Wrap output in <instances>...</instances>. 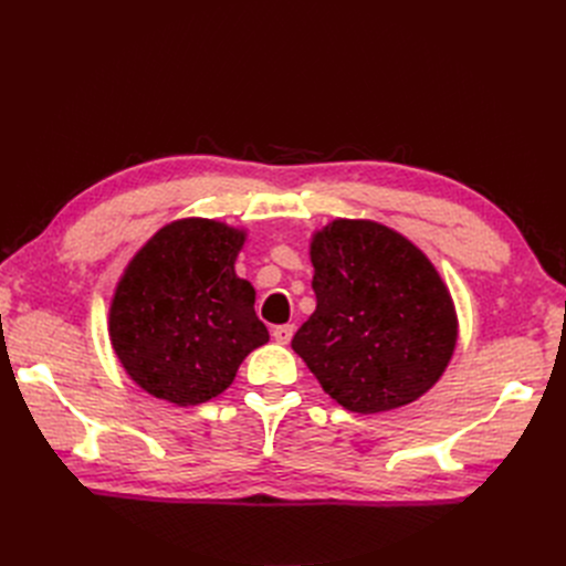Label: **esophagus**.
I'll return each mask as SVG.
<instances>
[{
	"mask_svg": "<svg viewBox=\"0 0 566 566\" xmlns=\"http://www.w3.org/2000/svg\"><path fill=\"white\" fill-rule=\"evenodd\" d=\"M293 333H295V325H277V328H273V337H275V342L277 344H289L291 342V337H293Z\"/></svg>",
	"mask_w": 566,
	"mask_h": 566,
	"instance_id": "esophagus-1",
	"label": "esophagus"
}]
</instances>
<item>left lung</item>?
Listing matches in <instances>:
<instances>
[{"label":"left lung","instance_id":"left-lung-1","mask_svg":"<svg viewBox=\"0 0 566 566\" xmlns=\"http://www.w3.org/2000/svg\"><path fill=\"white\" fill-rule=\"evenodd\" d=\"M316 310L293 335L325 395L371 415L429 392L459 337L452 295L422 250L371 220L314 233Z\"/></svg>","mask_w":566,"mask_h":566}]
</instances>
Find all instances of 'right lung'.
<instances>
[{
  "mask_svg": "<svg viewBox=\"0 0 566 566\" xmlns=\"http://www.w3.org/2000/svg\"><path fill=\"white\" fill-rule=\"evenodd\" d=\"M243 243V229L186 218L133 256L109 305V339L144 392L176 406L203 403L268 342L254 286L233 268Z\"/></svg>",
  "mask_w": 566,
  "mask_h": 566,
  "instance_id": "add662e5",
  "label": "right lung"
}]
</instances>
